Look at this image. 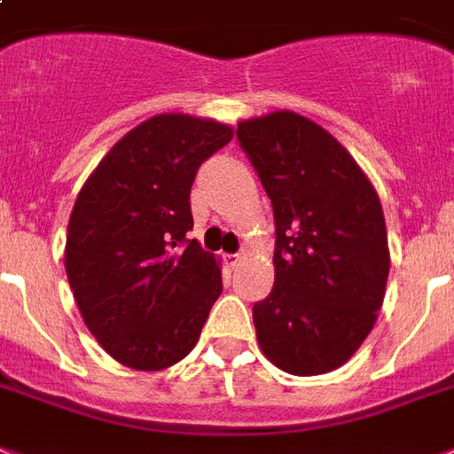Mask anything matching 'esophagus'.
<instances>
[{
	"instance_id": "34e87169",
	"label": "esophagus",
	"mask_w": 454,
	"mask_h": 454,
	"mask_svg": "<svg viewBox=\"0 0 454 454\" xmlns=\"http://www.w3.org/2000/svg\"><path fill=\"white\" fill-rule=\"evenodd\" d=\"M239 263H242V256H239V254H228V256H226V265H228V268H233V270H238Z\"/></svg>"
}]
</instances>
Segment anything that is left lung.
Masks as SVG:
<instances>
[{"label": "left lung", "mask_w": 454, "mask_h": 454, "mask_svg": "<svg viewBox=\"0 0 454 454\" xmlns=\"http://www.w3.org/2000/svg\"><path fill=\"white\" fill-rule=\"evenodd\" d=\"M275 216V285L254 303L263 355L291 375L342 366L366 340L389 275L378 193L340 142L294 112L238 125Z\"/></svg>", "instance_id": "obj_1"}]
</instances>
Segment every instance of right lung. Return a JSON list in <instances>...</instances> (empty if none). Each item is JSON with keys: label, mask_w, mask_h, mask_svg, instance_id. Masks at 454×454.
<instances>
[{"label": "right lung", "mask_w": 454, "mask_h": 454, "mask_svg": "<svg viewBox=\"0 0 454 454\" xmlns=\"http://www.w3.org/2000/svg\"><path fill=\"white\" fill-rule=\"evenodd\" d=\"M231 137L216 121L153 116L114 144L74 202L69 286L90 333L125 366L182 361L221 296L219 263L186 233L195 175Z\"/></svg>", "instance_id": "1"}]
</instances>
